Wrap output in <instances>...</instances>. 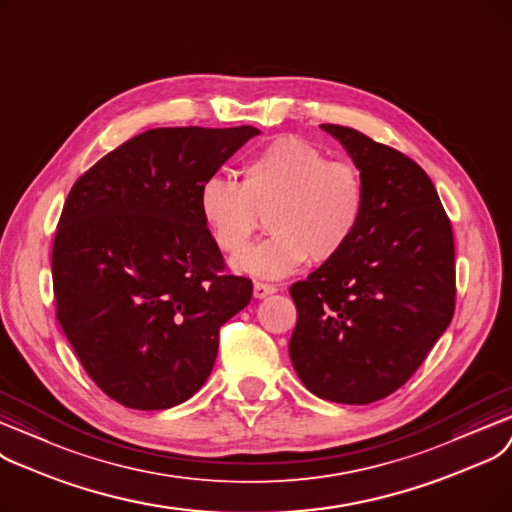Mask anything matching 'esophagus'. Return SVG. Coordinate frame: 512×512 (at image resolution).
<instances>
[{"mask_svg":"<svg viewBox=\"0 0 512 512\" xmlns=\"http://www.w3.org/2000/svg\"><path fill=\"white\" fill-rule=\"evenodd\" d=\"M275 291H277L275 285H269V283H254V298H258V300L275 294Z\"/></svg>","mask_w":512,"mask_h":512,"instance_id":"obj_1","label":"esophagus"}]
</instances>
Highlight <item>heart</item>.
<instances>
[{
	"label": "heart",
	"instance_id": "b5f03b06",
	"mask_svg": "<svg viewBox=\"0 0 512 512\" xmlns=\"http://www.w3.org/2000/svg\"><path fill=\"white\" fill-rule=\"evenodd\" d=\"M198 210L216 248L231 258L248 250L264 214L271 237L237 260V269L279 279L350 246L367 210V185L354 162L329 160L306 139L283 135L243 162L239 183L206 177Z\"/></svg>",
	"mask_w": 512,
	"mask_h": 512
}]
</instances>
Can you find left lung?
<instances>
[{
  "label": "left lung",
  "instance_id": "obj_1",
  "mask_svg": "<svg viewBox=\"0 0 512 512\" xmlns=\"http://www.w3.org/2000/svg\"><path fill=\"white\" fill-rule=\"evenodd\" d=\"M323 129L360 168L367 210L342 254L289 287V358L314 396L371 404L415 375L452 321L454 235L415 160L356 129Z\"/></svg>",
  "mask_w": 512,
  "mask_h": 512
}]
</instances>
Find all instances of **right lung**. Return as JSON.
Listing matches in <instances>:
<instances>
[{"instance_id":"right-lung-1","label":"right lung","mask_w":512,"mask_h":512,"mask_svg":"<svg viewBox=\"0 0 512 512\" xmlns=\"http://www.w3.org/2000/svg\"><path fill=\"white\" fill-rule=\"evenodd\" d=\"M256 127H162L118 145L72 185L52 250L58 323L114 402L164 410L206 383L218 331L252 281L229 275L198 187Z\"/></svg>"}]
</instances>
